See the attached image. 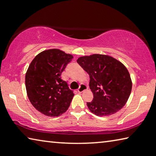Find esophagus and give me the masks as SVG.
<instances>
[{
  "label": "esophagus",
  "instance_id": "esophagus-1",
  "mask_svg": "<svg viewBox=\"0 0 156 156\" xmlns=\"http://www.w3.org/2000/svg\"><path fill=\"white\" fill-rule=\"evenodd\" d=\"M87 89V87L86 86H85V85L82 84V85H81V86L79 87V89L77 90L79 93H82L83 92H84L85 90H86Z\"/></svg>",
  "mask_w": 156,
  "mask_h": 156
}]
</instances>
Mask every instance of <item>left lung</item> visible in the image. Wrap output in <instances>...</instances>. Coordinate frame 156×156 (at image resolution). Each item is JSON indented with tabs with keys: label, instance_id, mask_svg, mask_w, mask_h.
I'll return each instance as SVG.
<instances>
[{
	"label": "left lung",
	"instance_id": "left-lung-1",
	"mask_svg": "<svg viewBox=\"0 0 156 156\" xmlns=\"http://www.w3.org/2000/svg\"><path fill=\"white\" fill-rule=\"evenodd\" d=\"M77 62L90 75L94 98L87 105L91 112L108 116L122 108L133 86L130 73L124 64L110 55L97 54L79 58Z\"/></svg>",
	"mask_w": 156,
	"mask_h": 156
}]
</instances>
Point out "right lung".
<instances>
[{
  "label": "right lung",
  "mask_w": 156,
  "mask_h": 156,
  "mask_svg": "<svg viewBox=\"0 0 156 156\" xmlns=\"http://www.w3.org/2000/svg\"><path fill=\"white\" fill-rule=\"evenodd\" d=\"M73 55L58 49H47L36 55L26 73L28 99L39 112L58 117L68 109L74 96L62 73Z\"/></svg>",
  "instance_id": "right-lung-1"
}]
</instances>
